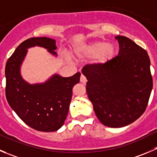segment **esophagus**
Segmentation results:
<instances>
[{
  "mask_svg": "<svg viewBox=\"0 0 157 157\" xmlns=\"http://www.w3.org/2000/svg\"><path fill=\"white\" fill-rule=\"evenodd\" d=\"M80 82H81L82 83H83V84H86V82H87V78H86V76L82 75L81 78H80Z\"/></svg>",
  "mask_w": 157,
  "mask_h": 157,
  "instance_id": "obj_1",
  "label": "esophagus"
}]
</instances>
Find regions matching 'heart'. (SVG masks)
Returning <instances> with one entry per match:
<instances>
[{"label":"heart","mask_w":157,"mask_h":157,"mask_svg":"<svg viewBox=\"0 0 157 157\" xmlns=\"http://www.w3.org/2000/svg\"><path fill=\"white\" fill-rule=\"evenodd\" d=\"M116 47L105 41H95L76 49V53L89 58L98 57V62L105 63L112 59L116 54Z\"/></svg>","instance_id":"b5f03b06"}]
</instances>
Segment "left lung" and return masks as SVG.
<instances>
[{
  "label": "left lung",
  "instance_id": "8db88e82",
  "mask_svg": "<svg viewBox=\"0 0 157 157\" xmlns=\"http://www.w3.org/2000/svg\"><path fill=\"white\" fill-rule=\"evenodd\" d=\"M116 38L119 44L118 55L105 63L88 64L82 70L97 118L112 128L126 126L138 119L147 109L153 89L147 51L125 36Z\"/></svg>",
  "mask_w": 157,
  "mask_h": 157
}]
</instances>
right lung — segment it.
<instances>
[{"instance_id":"obj_1","label":"right lung","mask_w":157,"mask_h":157,"mask_svg":"<svg viewBox=\"0 0 157 157\" xmlns=\"http://www.w3.org/2000/svg\"><path fill=\"white\" fill-rule=\"evenodd\" d=\"M35 45L56 55L55 41L46 37L28 38L19 44L6 63V98L16 114L30 127L41 132H55L65 122L72 89L79 82L81 73L68 78L55 75L44 84L27 83L20 75V65L27 48Z\"/></svg>"}]
</instances>
